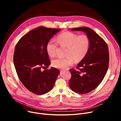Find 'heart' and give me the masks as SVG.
<instances>
[{
  "mask_svg": "<svg viewBox=\"0 0 121 121\" xmlns=\"http://www.w3.org/2000/svg\"><path fill=\"white\" fill-rule=\"evenodd\" d=\"M56 41L51 39L47 43L46 50L51 57L56 55L58 43L67 48L64 58H57L52 61V66L58 69H66L72 65L75 60L78 62L84 58L90 46V39L85 34L79 35L71 32H65L57 36Z\"/></svg>",
  "mask_w": 121,
  "mask_h": 121,
  "instance_id": "b5f03b06",
  "label": "heart"
}]
</instances>
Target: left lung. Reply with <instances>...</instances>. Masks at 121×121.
Segmentation results:
<instances>
[{"label":"left lung","mask_w":121,"mask_h":121,"mask_svg":"<svg viewBox=\"0 0 121 121\" xmlns=\"http://www.w3.org/2000/svg\"><path fill=\"white\" fill-rule=\"evenodd\" d=\"M70 30L83 31L90 39L88 52L77 65L78 70L69 69L72 75L69 83V87L75 93L85 94L96 88L104 79L109 65L108 48L103 38L90 28Z\"/></svg>","instance_id":"obj_1"}]
</instances>
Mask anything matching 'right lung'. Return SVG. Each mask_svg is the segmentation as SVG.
<instances>
[{
    "mask_svg": "<svg viewBox=\"0 0 121 121\" xmlns=\"http://www.w3.org/2000/svg\"><path fill=\"white\" fill-rule=\"evenodd\" d=\"M60 30L40 26L22 37L16 46L14 64L18 77L25 88L35 94L49 92L60 73L54 67L43 71L42 68L50 64L47 43Z\"/></svg>",
    "mask_w": 121,
    "mask_h": 121,
    "instance_id": "add662e5",
    "label": "right lung"
}]
</instances>
